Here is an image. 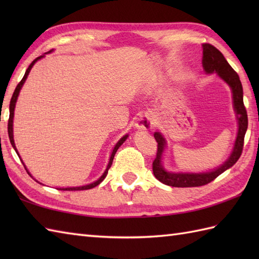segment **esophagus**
I'll use <instances>...</instances> for the list:
<instances>
[{"label":"esophagus","instance_id":"34e87169","mask_svg":"<svg viewBox=\"0 0 259 259\" xmlns=\"http://www.w3.org/2000/svg\"><path fill=\"white\" fill-rule=\"evenodd\" d=\"M152 121L149 117H140L137 121L136 126L141 130H149L152 129Z\"/></svg>","mask_w":259,"mask_h":259}]
</instances>
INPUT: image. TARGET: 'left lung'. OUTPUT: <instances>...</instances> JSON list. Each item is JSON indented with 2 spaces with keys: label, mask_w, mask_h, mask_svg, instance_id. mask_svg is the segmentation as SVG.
<instances>
[{
  "label": "left lung",
  "mask_w": 259,
  "mask_h": 259,
  "mask_svg": "<svg viewBox=\"0 0 259 259\" xmlns=\"http://www.w3.org/2000/svg\"><path fill=\"white\" fill-rule=\"evenodd\" d=\"M202 67L205 72L217 73L221 78L230 87L233 93L234 110L238 120V133L235 141V146L232 155L225 161L221 167L213 169L212 171L200 172V174H188V172H169L162 166V153L166 147V140L160 133H155L156 141L158 142V150L155 160L152 162V171L155 177L161 181L162 184L171 187H199L211 183L219 175H222L227 169L233 167L237 162L244 148V138L248 126V118L244 106L243 99V85L239 80L237 72L230 67V64L225 59L223 53L213 46L205 43L202 45Z\"/></svg>",
  "instance_id": "1"
}]
</instances>
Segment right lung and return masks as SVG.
<instances>
[{
  "label": "right lung",
  "instance_id": "add662e5",
  "mask_svg": "<svg viewBox=\"0 0 259 259\" xmlns=\"http://www.w3.org/2000/svg\"><path fill=\"white\" fill-rule=\"evenodd\" d=\"M50 52H51V51H49V53H50ZM43 57H45V56H41V57L36 58L35 60H33L32 63L29 65V68L26 69V71H25V74H24V76H23V79H22V80L20 81V83H19L18 85H16L15 90H14V92H13V96H12V98H11V101H10V118H9V123H8V133H9V138H10L11 145H12V147L14 148V150L16 151V153H18V156H19V152H18V150H16V147H15V144H14V139H13V117H14V108H15V103H16V100H18V97H19V93H20L21 88H22V85L24 84V82H25V80H26V78H27V75H29V73H30V71H31L32 67H33V65H34V63L37 61V60L42 59ZM126 138H128V135L123 136L122 138H121V139L117 142V145L114 146L113 150H112V153H111V156H110V159H109V163H108V166H107V169L104 170L103 175H102L101 177L99 178L97 181H95V183H92V184H89V185L81 186V187H68V188H60V190H88V189L95 188L96 186H98L99 184L102 183L103 179L107 177V174H108V170H109V168L111 167V164H112V161H113V158H114L115 152H117V150L119 149V147H120L121 145H122L123 142L126 140ZM19 157H20V156H19ZM21 161H22V160H21ZM22 163H23V161H22ZM23 166H24L25 170L27 171V169H26V167H25V164H24V163H23ZM27 174L30 175V172H29V171H27ZM30 176H31V175H30Z\"/></svg>",
  "mask_w": 259,
  "mask_h": 259
}]
</instances>
